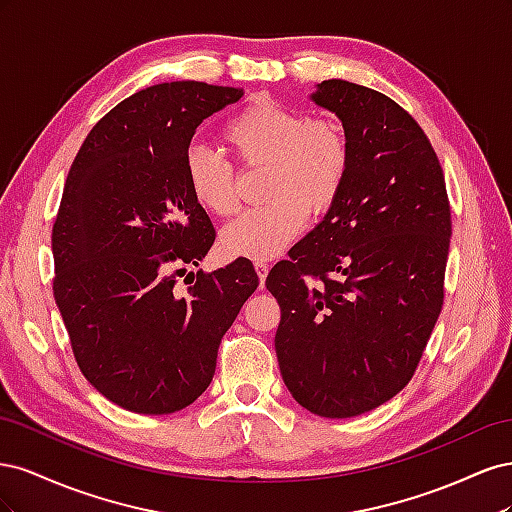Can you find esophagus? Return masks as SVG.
Segmentation results:
<instances>
[{"label":"esophagus","mask_w":512,"mask_h":512,"mask_svg":"<svg viewBox=\"0 0 512 512\" xmlns=\"http://www.w3.org/2000/svg\"><path fill=\"white\" fill-rule=\"evenodd\" d=\"M254 269H256V273H258V280H260V288L265 286V280H267V275H269V262H262V260H256L254 262Z\"/></svg>","instance_id":"1"}]
</instances>
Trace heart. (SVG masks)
Returning <instances> with one entry per match:
<instances>
[{"instance_id":"1","label":"heart","mask_w":512,"mask_h":512,"mask_svg":"<svg viewBox=\"0 0 512 512\" xmlns=\"http://www.w3.org/2000/svg\"><path fill=\"white\" fill-rule=\"evenodd\" d=\"M222 138L245 168L265 166L269 203L241 213L220 235L226 256L267 260L299 235L309 215H324L342 196L350 173V143L331 119H312L299 108L256 98L232 115ZM185 179L196 203L213 215L239 207L237 175L224 156L194 147Z\"/></svg>"}]
</instances>
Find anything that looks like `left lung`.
I'll return each instance as SVG.
<instances>
[{"mask_svg":"<svg viewBox=\"0 0 512 512\" xmlns=\"http://www.w3.org/2000/svg\"><path fill=\"white\" fill-rule=\"evenodd\" d=\"M312 100L342 119L350 173L267 288L282 309L275 352L290 395L350 418L414 376L444 303L451 205L427 134L395 100L342 79Z\"/></svg>","mask_w":512,"mask_h":512,"instance_id":"8db88e82","label":"left lung"}]
</instances>
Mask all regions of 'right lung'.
<instances>
[{
	"instance_id": "1",
	"label": "right lung",
	"mask_w": 512,
	"mask_h": 512,
	"mask_svg": "<svg viewBox=\"0 0 512 512\" xmlns=\"http://www.w3.org/2000/svg\"><path fill=\"white\" fill-rule=\"evenodd\" d=\"M243 89L198 81L136 91L108 111L70 166L53 224V294L83 376L136 414L205 393L218 348L258 275L247 258L198 267L215 241L185 179L196 128Z\"/></svg>"
}]
</instances>
